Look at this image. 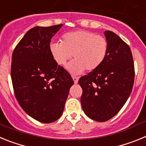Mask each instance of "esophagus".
Listing matches in <instances>:
<instances>
[{
	"label": "esophagus",
	"mask_w": 146,
	"mask_h": 146,
	"mask_svg": "<svg viewBox=\"0 0 146 146\" xmlns=\"http://www.w3.org/2000/svg\"><path fill=\"white\" fill-rule=\"evenodd\" d=\"M72 79H73V80H74V83H77V82H78V80H79V78H78V77H74V76H73V77H72Z\"/></svg>",
	"instance_id": "obj_1"
}]
</instances>
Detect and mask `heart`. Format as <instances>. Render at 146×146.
<instances>
[{"label":"heart","instance_id":"b5f03b06","mask_svg":"<svg viewBox=\"0 0 146 146\" xmlns=\"http://www.w3.org/2000/svg\"><path fill=\"white\" fill-rule=\"evenodd\" d=\"M108 48L106 38L83 30L65 33L61 43L50 44V53L58 65H65L72 55L74 60L67 69L73 74H80L85 69L91 72L97 69L106 58Z\"/></svg>","mask_w":146,"mask_h":146}]
</instances>
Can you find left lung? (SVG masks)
Returning <instances> with one entry per match:
<instances>
[{"label": "left lung", "mask_w": 146, "mask_h": 146, "mask_svg": "<svg viewBox=\"0 0 146 146\" xmlns=\"http://www.w3.org/2000/svg\"><path fill=\"white\" fill-rule=\"evenodd\" d=\"M104 35L109 48L99 67L80 78L82 89L81 105L86 115L104 122L115 116L123 108L131 92L135 66L131 49L113 31Z\"/></svg>", "instance_id": "left-lung-1"}]
</instances>
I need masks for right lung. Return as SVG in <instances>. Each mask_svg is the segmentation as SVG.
Segmentation results:
<instances>
[{"label":"right lung","mask_w":146,"mask_h":146,"mask_svg":"<svg viewBox=\"0 0 146 146\" xmlns=\"http://www.w3.org/2000/svg\"><path fill=\"white\" fill-rule=\"evenodd\" d=\"M63 24L30 29L11 57V77L15 97L30 116L42 123L55 121L64 111L74 81L50 51L51 38Z\"/></svg>","instance_id":"obj_1"}]
</instances>
